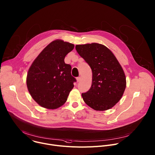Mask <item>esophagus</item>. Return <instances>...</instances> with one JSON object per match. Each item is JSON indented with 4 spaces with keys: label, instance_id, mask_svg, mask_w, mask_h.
Segmentation results:
<instances>
[{
    "label": "esophagus",
    "instance_id": "1",
    "mask_svg": "<svg viewBox=\"0 0 155 155\" xmlns=\"http://www.w3.org/2000/svg\"><path fill=\"white\" fill-rule=\"evenodd\" d=\"M81 79V77H77V82H79V81H80Z\"/></svg>",
    "mask_w": 155,
    "mask_h": 155
}]
</instances>
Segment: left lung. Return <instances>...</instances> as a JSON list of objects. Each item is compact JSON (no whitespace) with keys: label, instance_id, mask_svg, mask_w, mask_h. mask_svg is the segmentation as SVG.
<instances>
[{"label":"left lung","instance_id":"obj_1","mask_svg":"<svg viewBox=\"0 0 155 155\" xmlns=\"http://www.w3.org/2000/svg\"><path fill=\"white\" fill-rule=\"evenodd\" d=\"M75 48L92 72L91 87L81 94L84 101L96 111L111 109L120 100L126 87L121 65L104 45L94 42L76 45Z\"/></svg>","mask_w":155,"mask_h":155}]
</instances>
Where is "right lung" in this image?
<instances>
[{"label":"right lung","instance_id":"right-lung-1","mask_svg":"<svg viewBox=\"0 0 155 155\" xmlns=\"http://www.w3.org/2000/svg\"><path fill=\"white\" fill-rule=\"evenodd\" d=\"M74 45L57 39L47 45L34 60L27 75V86L31 97L41 107L50 110L63 105L76 79L72 68L64 63Z\"/></svg>","mask_w":155,"mask_h":155}]
</instances>
